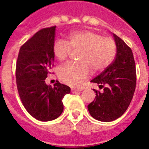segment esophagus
<instances>
[{"label":"esophagus","instance_id":"34e87169","mask_svg":"<svg viewBox=\"0 0 149 149\" xmlns=\"http://www.w3.org/2000/svg\"><path fill=\"white\" fill-rule=\"evenodd\" d=\"M81 89H72V93H77L81 92Z\"/></svg>","mask_w":149,"mask_h":149}]
</instances>
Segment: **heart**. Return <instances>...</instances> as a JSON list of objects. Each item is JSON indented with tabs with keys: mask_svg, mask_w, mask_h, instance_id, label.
I'll list each match as a JSON object with an SVG mask.
<instances>
[{
	"mask_svg": "<svg viewBox=\"0 0 149 149\" xmlns=\"http://www.w3.org/2000/svg\"><path fill=\"white\" fill-rule=\"evenodd\" d=\"M71 50H80L77 63H67L59 68L63 83L80 86L91 73V68L101 71L110 65L116 54V44L110 37H102L91 30H78L68 36L67 41L57 39L53 46L54 56L60 61L68 58Z\"/></svg>",
	"mask_w": 149,
	"mask_h": 149,
	"instance_id": "b5f03b06",
	"label": "heart"
}]
</instances>
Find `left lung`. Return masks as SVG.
Here are the masks:
<instances>
[{
    "label": "left lung",
    "instance_id": "left-lung-1",
    "mask_svg": "<svg viewBox=\"0 0 149 149\" xmlns=\"http://www.w3.org/2000/svg\"><path fill=\"white\" fill-rule=\"evenodd\" d=\"M116 45L115 60L91 82L99 85L103 92L95 90V100L88 105V110L94 119L112 122L126 111L135 92L136 65L131 48L113 34Z\"/></svg>",
    "mask_w": 149,
    "mask_h": 149
}]
</instances>
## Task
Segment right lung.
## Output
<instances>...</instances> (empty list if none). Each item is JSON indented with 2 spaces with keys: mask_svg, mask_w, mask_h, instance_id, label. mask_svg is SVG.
Returning <instances> with one entry per match:
<instances>
[{
  "mask_svg": "<svg viewBox=\"0 0 149 149\" xmlns=\"http://www.w3.org/2000/svg\"><path fill=\"white\" fill-rule=\"evenodd\" d=\"M56 26L43 28L22 45L16 62L15 77L21 101L30 115L42 122L58 118L63 111V98L70 93L69 86L45 84L54 65Z\"/></svg>",
  "mask_w": 149,
  "mask_h": 149,
  "instance_id": "right-lung-1",
  "label": "right lung"
}]
</instances>
